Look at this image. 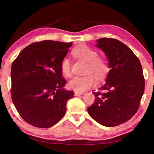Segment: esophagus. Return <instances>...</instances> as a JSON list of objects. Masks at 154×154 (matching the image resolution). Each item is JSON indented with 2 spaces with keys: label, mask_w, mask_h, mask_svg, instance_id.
Instances as JSON below:
<instances>
[{
  "label": "esophagus",
  "mask_w": 154,
  "mask_h": 154,
  "mask_svg": "<svg viewBox=\"0 0 154 154\" xmlns=\"http://www.w3.org/2000/svg\"><path fill=\"white\" fill-rule=\"evenodd\" d=\"M83 94V92H78V91H75V96H79Z\"/></svg>",
  "instance_id": "34e87169"
}]
</instances>
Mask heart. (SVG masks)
Returning <instances> with one entry per match:
<instances>
[{
    "label": "heart",
    "instance_id": "1",
    "mask_svg": "<svg viewBox=\"0 0 154 154\" xmlns=\"http://www.w3.org/2000/svg\"><path fill=\"white\" fill-rule=\"evenodd\" d=\"M72 55L87 63L85 71L87 74L84 76H76L69 81L68 87L77 91H84L93 87L94 84V77L98 81H102L110 71L109 62L103 57H99V53L85 45H80L73 49ZM61 73L65 77L72 76L71 63L68 57L62 60L60 65Z\"/></svg>",
    "mask_w": 154,
    "mask_h": 154
}]
</instances>
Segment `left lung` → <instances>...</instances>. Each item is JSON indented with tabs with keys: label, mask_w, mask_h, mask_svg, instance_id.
<instances>
[{
	"label": "left lung",
	"mask_w": 154,
	"mask_h": 154,
	"mask_svg": "<svg viewBox=\"0 0 154 154\" xmlns=\"http://www.w3.org/2000/svg\"><path fill=\"white\" fill-rule=\"evenodd\" d=\"M97 42L109 60L110 70L106 83L93 92L95 99L87 110L101 125L113 127L129 120L138 111L145 79L139 59L126 45L108 38Z\"/></svg>",
	"instance_id": "8db88e82"
}]
</instances>
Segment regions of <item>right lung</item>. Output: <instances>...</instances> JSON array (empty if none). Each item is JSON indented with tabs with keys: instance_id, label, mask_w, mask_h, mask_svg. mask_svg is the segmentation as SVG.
<instances>
[{
	"instance_id": "obj_1",
	"label": "right lung",
	"mask_w": 154,
	"mask_h": 154,
	"mask_svg": "<svg viewBox=\"0 0 154 154\" xmlns=\"http://www.w3.org/2000/svg\"><path fill=\"white\" fill-rule=\"evenodd\" d=\"M71 42L44 40L31 44L12 62L11 97L20 115L42 128L57 123L66 112L73 91L65 90L66 81L60 65Z\"/></svg>"
}]
</instances>
